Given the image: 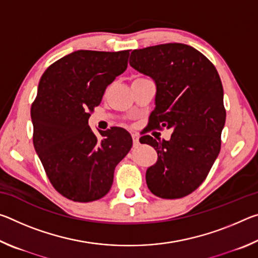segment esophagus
<instances>
[{"label":"esophagus","instance_id":"esophagus-1","mask_svg":"<svg viewBox=\"0 0 258 258\" xmlns=\"http://www.w3.org/2000/svg\"><path fill=\"white\" fill-rule=\"evenodd\" d=\"M139 134L138 133H133L132 134V139H133V145L138 146L139 145Z\"/></svg>","mask_w":258,"mask_h":258}]
</instances>
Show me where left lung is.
<instances>
[{
  "label": "left lung",
  "instance_id": "1",
  "mask_svg": "<svg viewBox=\"0 0 258 258\" xmlns=\"http://www.w3.org/2000/svg\"><path fill=\"white\" fill-rule=\"evenodd\" d=\"M130 64L156 84L151 128L173 130L168 141L140 139L158 155L147 169V185L157 197H185L205 181L220 154L226 116L221 78L202 52L182 43L134 50Z\"/></svg>",
  "mask_w": 258,
  "mask_h": 258
}]
</instances>
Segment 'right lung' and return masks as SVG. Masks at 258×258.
<instances>
[{
	"label": "right lung",
	"mask_w": 258,
	"mask_h": 258,
	"mask_svg": "<svg viewBox=\"0 0 258 258\" xmlns=\"http://www.w3.org/2000/svg\"><path fill=\"white\" fill-rule=\"evenodd\" d=\"M128 55V50H78L52 63L38 83L30 109L34 148L54 189L73 202L106 196L133 145L124 128L99 131L98 138L89 126L90 112L126 71Z\"/></svg>",
	"instance_id": "obj_1"
}]
</instances>
